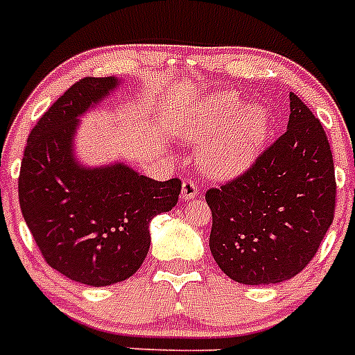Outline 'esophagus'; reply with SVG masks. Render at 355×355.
Wrapping results in <instances>:
<instances>
[{
  "label": "esophagus",
  "mask_w": 355,
  "mask_h": 355,
  "mask_svg": "<svg viewBox=\"0 0 355 355\" xmlns=\"http://www.w3.org/2000/svg\"><path fill=\"white\" fill-rule=\"evenodd\" d=\"M197 192H199V187H197L196 181L193 180L183 181V188H181V197H183V200L193 199V197L197 196Z\"/></svg>",
  "instance_id": "34e87169"
}]
</instances>
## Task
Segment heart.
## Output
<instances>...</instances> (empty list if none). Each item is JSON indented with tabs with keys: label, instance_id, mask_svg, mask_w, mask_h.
I'll list each match as a JSON object with an SVG mask.
<instances>
[{
	"label": "heart",
	"instance_id": "obj_1",
	"mask_svg": "<svg viewBox=\"0 0 355 355\" xmlns=\"http://www.w3.org/2000/svg\"><path fill=\"white\" fill-rule=\"evenodd\" d=\"M241 103L234 94L220 92L183 115L181 133L193 144L211 142L202 153V165L215 178H231L250 165L268 131L261 106L238 116Z\"/></svg>",
	"mask_w": 355,
	"mask_h": 355
}]
</instances>
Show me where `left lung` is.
I'll return each instance as SVG.
<instances>
[{
    "label": "left lung",
    "mask_w": 355,
    "mask_h": 355,
    "mask_svg": "<svg viewBox=\"0 0 355 355\" xmlns=\"http://www.w3.org/2000/svg\"><path fill=\"white\" fill-rule=\"evenodd\" d=\"M209 249L241 284H275L315 258L336 209V178L322 122L290 94L288 128L243 174L206 192Z\"/></svg>",
    "instance_id": "obj_1"
}]
</instances>
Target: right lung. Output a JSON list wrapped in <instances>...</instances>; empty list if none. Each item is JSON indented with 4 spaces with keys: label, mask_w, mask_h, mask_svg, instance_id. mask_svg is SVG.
<instances>
[{
    "label": "right lung",
    "mask_w": 355,
    "mask_h": 355,
    "mask_svg": "<svg viewBox=\"0 0 355 355\" xmlns=\"http://www.w3.org/2000/svg\"><path fill=\"white\" fill-rule=\"evenodd\" d=\"M117 87L83 78L37 121L28 137L19 205L51 268L89 286H110L139 270L149 252V222L178 205L181 181H155L128 165L85 168L72 156L78 117Z\"/></svg>",
    "instance_id": "obj_1"
}]
</instances>
